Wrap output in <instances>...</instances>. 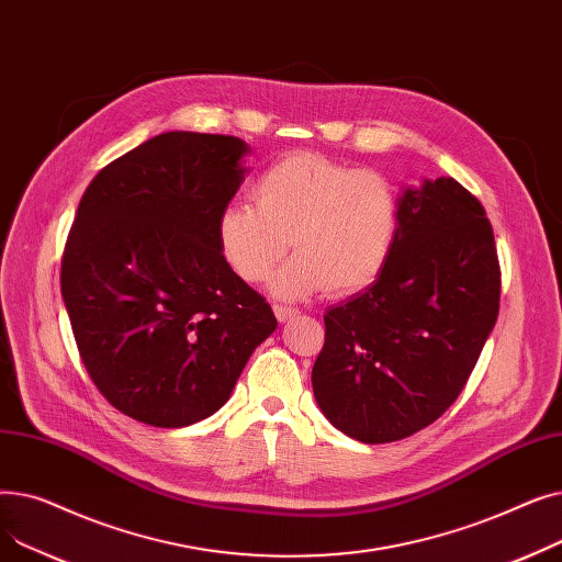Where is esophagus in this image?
<instances>
[{"instance_id":"obj_1","label":"esophagus","mask_w":562,"mask_h":562,"mask_svg":"<svg viewBox=\"0 0 562 562\" xmlns=\"http://www.w3.org/2000/svg\"><path fill=\"white\" fill-rule=\"evenodd\" d=\"M273 312H276V318L280 323H284V321H289V318H293V316L299 314L296 307H286V305H273Z\"/></svg>"}]
</instances>
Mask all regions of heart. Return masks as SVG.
<instances>
[{
	"instance_id": "obj_1",
	"label": "heart",
	"mask_w": 562,
	"mask_h": 562,
	"mask_svg": "<svg viewBox=\"0 0 562 562\" xmlns=\"http://www.w3.org/2000/svg\"><path fill=\"white\" fill-rule=\"evenodd\" d=\"M250 202H232L218 216L216 239L244 282H263L289 248L296 250L271 282L278 299L318 291L337 296L369 286L385 269L401 221L390 177L350 168L316 153L271 164L252 184Z\"/></svg>"
}]
</instances>
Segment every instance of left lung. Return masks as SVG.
<instances>
[{
    "instance_id": "left-lung-1",
    "label": "left lung",
    "mask_w": 562,
    "mask_h": 562,
    "mask_svg": "<svg viewBox=\"0 0 562 562\" xmlns=\"http://www.w3.org/2000/svg\"><path fill=\"white\" fill-rule=\"evenodd\" d=\"M382 273L330 307L312 369L326 419L364 445L430 426L460 396L498 316L501 271L483 204L453 177L401 187Z\"/></svg>"
}]
</instances>
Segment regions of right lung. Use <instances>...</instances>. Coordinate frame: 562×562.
Returning <instances> with one entry per match:
<instances>
[{
    "mask_svg": "<svg viewBox=\"0 0 562 562\" xmlns=\"http://www.w3.org/2000/svg\"><path fill=\"white\" fill-rule=\"evenodd\" d=\"M248 155L236 136L166 132L102 168L79 202L61 296L88 375L140 424L212 417L278 328L216 239Z\"/></svg>",
    "mask_w": 562,
    "mask_h": 562,
    "instance_id": "right-lung-1",
    "label": "right lung"
}]
</instances>
